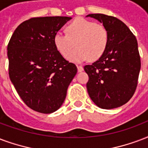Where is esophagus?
<instances>
[{
    "label": "esophagus",
    "mask_w": 148,
    "mask_h": 148,
    "mask_svg": "<svg viewBox=\"0 0 148 148\" xmlns=\"http://www.w3.org/2000/svg\"><path fill=\"white\" fill-rule=\"evenodd\" d=\"M77 71L78 72H82L83 71V70H84V68H83V66H77Z\"/></svg>",
    "instance_id": "obj_1"
}]
</instances>
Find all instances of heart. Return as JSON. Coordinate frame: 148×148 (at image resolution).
<instances>
[{
    "label": "heart",
    "instance_id": "obj_1",
    "mask_svg": "<svg viewBox=\"0 0 148 148\" xmlns=\"http://www.w3.org/2000/svg\"><path fill=\"white\" fill-rule=\"evenodd\" d=\"M66 30L67 34L56 32L53 42L56 49L64 56H67L76 45V49L67 56L70 61L82 63L89 57L92 60H96L106 51L109 43V32L103 25L77 18L66 26Z\"/></svg>",
    "mask_w": 148,
    "mask_h": 148
}]
</instances>
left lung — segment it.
I'll list each match as a JSON object with an SVG mask.
<instances>
[{"label": "left lung", "mask_w": 148, "mask_h": 148, "mask_svg": "<svg viewBox=\"0 0 148 148\" xmlns=\"http://www.w3.org/2000/svg\"><path fill=\"white\" fill-rule=\"evenodd\" d=\"M86 17L97 19L109 32V43L103 55L85 65L88 75L87 90L99 108L115 109L126 104L136 91L140 57L136 37L119 19L103 14Z\"/></svg>", "instance_id": "obj_1"}]
</instances>
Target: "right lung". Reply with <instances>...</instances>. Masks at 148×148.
<instances>
[{
  "instance_id": "obj_1",
  "label": "right lung",
  "mask_w": 148,
  "mask_h": 148,
  "mask_svg": "<svg viewBox=\"0 0 148 148\" xmlns=\"http://www.w3.org/2000/svg\"><path fill=\"white\" fill-rule=\"evenodd\" d=\"M71 17H39L23 21L8 45L9 77L30 109L52 113L64 103L76 65L64 59L53 36Z\"/></svg>"
}]
</instances>
